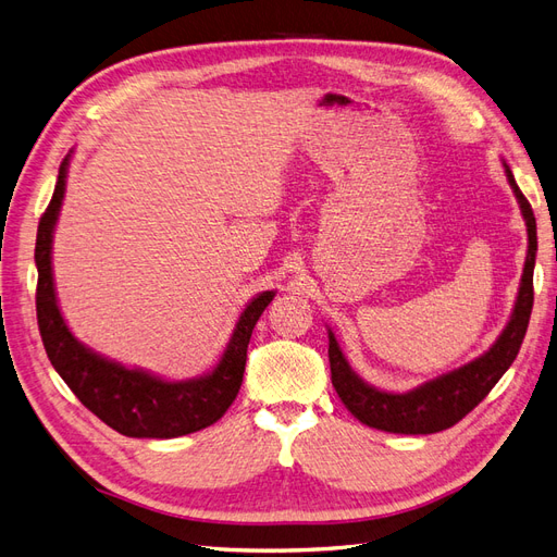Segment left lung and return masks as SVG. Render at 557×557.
Here are the masks:
<instances>
[{
    "mask_svg": "<svg viewBox=\"0 0 557 557\" xmlns=\"http://www.w3.org/2000/svg\"><path fill=\"white\" fill-rule=\"evenodd\" d=\"M504 170H507V178L518 197L522 218H525L528 225V260L525 269H522L520 290L509 325L504 327L499 339L485 356L404 395L383 393L372 385H367L356 372H352L344 358V352L339 350V344L334 339V334L330 332L327 352L332 385L339 399L346 404V409L356 416L360 423L395 434H432L448 430L455 423H460L471 409L479 407L485 395L493 391L495 383L516 360L520 344L525 339L534 305L532 274L536 258V221L530 201L516 185L511 170L507 164H504Z\"/></svg>",
    "mask_w": 557,
    "mask_h": 557,
    "instance_id": "1",
    "label": "left lung"
}]
</instances>
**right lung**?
<instances>
[{
	"label": "right lung",
	"instance_id": "add662e5",
	"mask_svg": "<svg viewBox=\"0 0 557 557\" xmlns=\"http://www.w3.org/2000/svg\"><path fill=\"white\" fill-rule=\"evenodd\" d=\"M66 156L60 164L55 193L44 211L37 232V320L41 342L50 364L70 391L90 409L99 420L125 436L137 440H172L213 425L218 418L237 399L244 381L246 350L252 327L260 320L274 293H262L244 309L232 339L223 352L221 362L211 374L190 381H162L139 369H127L111 360L99 358L97 352L74 339L58 309L53 269H50V244L53 227L64 197Z\"/></svg>",
	"mask_w": 557,
	"mask_h": 557
}]
</instances>
